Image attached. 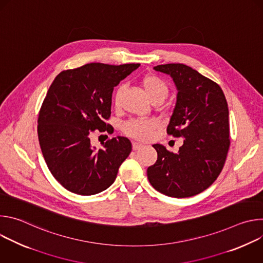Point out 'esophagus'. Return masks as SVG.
Wrapping results in <instances>:
<instances>
[{
	"mask_svg": "<svg viewBox=\"0 0 263 263\" xmlns=\"http://www.w3.org/2000/svg\"><path fill=\"white\" fill-rule=\"evenodd\" d=\"M142 146H143V145H142L141 143H138V142H133V143H132V147H133L134 151H136V149L141 148Z\"/></svg>",
	"mask_w": 263,
	"mask_h": 263,
	"instance_id": "esophagus-1",
	"label": "esophagus"
}]
</instances>
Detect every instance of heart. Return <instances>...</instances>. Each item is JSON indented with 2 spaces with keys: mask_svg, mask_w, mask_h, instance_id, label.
<instances>
[{
  "mask_svg": "<svg viewBox=\"0 0 263 263\" xmlns=\"http://www.w3.org/2000/svg\"><path fill=\"white\" fill-rule=\"evenodd\" d=\"M141 86L151 102L155 100H163L168 95V87L166 83L154 74H147L141 80ZM125 88L124 86H120L115 95V105L116 107H120L122 103V99L124 96ZM159 127V123L156 120H134L126 123L124 125V132L135 139L138 140H147L152 137L155 129Z\"/></svg>",
  "mask_w": 263,
  "mask_h": 263,
  "instance_id": "1",
  "label": "heart"
}]
</instances>
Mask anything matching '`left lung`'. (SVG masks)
<instances>
[{
  "label": "left lung",
  "instance_id": "obj_1",
  "mask_svg": "<svg viewBox=\"0 0 263 263\" xmlns=\"http://www.w3.org/2000/svg\"><path fill=\"white\" fill-rule=\"evenodd\" d=\"M155 70L172 77L178 93L167 134L183 138L177 154L153 144L157 161L147 179L159 193L173 198L196 196L216 180L230 146L229 109L215 82L182 63L161 64Z\"/></svg>",
  "mask_w": 263,
  "mask_h": 263
}]
</instances>
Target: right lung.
<instances>
[{"label": "right lung", "instance_id": "right-lung-1", "mask_svg": "<svg viewBox=\"0 0 263 263\" xmlns=\"http://www.w3.org/2000/svg\"><path fill=\"white\" fill-rule=\"evenodd\" d=\"M139 63H88L61 71L42 105L37 133L46 163L65 190L81 196L99 194L115 182L132 149L123 136L112 137L97 149L95 130L114 132L104 121L111 115L114 88Z\"/></svg>", "mask_w": 263, "mask_h": 263}]
</instances>
